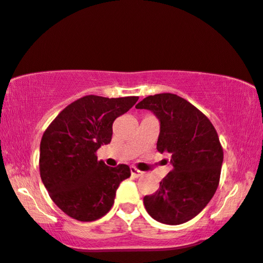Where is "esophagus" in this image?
I'll use <instances>...</instances> for the list:
<instances>
[{
	"label": "esophagus",
	"mask_w": 263,
	"mask_h": 263,
	"mask_svg": "<svg viewBox=\"0 0 263 263\" xmlns=\"http://www.w3.org/2000/svg\"><path fill=\"white\" fill-rule=\"evenodd\" d=\"M129 170H131V174H132V176H134L135 178H139V177L143 176L142 171L137 170V168H136V167H131V168H129Z\"/></svg>",
	"instance_id": "esophagus-1"
}]
</instances>
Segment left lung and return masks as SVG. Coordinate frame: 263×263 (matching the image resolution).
Wrapping results in <instances>:
<instances>
[{
  "label": "left lung",
  "mask_w": 263,
  "mask_h": 263,
  "mask_svg": "<svg viewBox=\"0 0 263 263\" xmlns=\"http://www.w3.org/2000/svg\"><path fill=\"white\" fill-rule=\"evenodd\" d=\"M136 108L160 120L156 149L170 154L173 166L159 190L143 199L144 207L156 221L180 225L201 213L218 189L223 160L219 136L201 110L174 93L148 96Z\"/></svg>",
  "instance_id": "8db88e82"
}]
</instances>
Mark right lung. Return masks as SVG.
<instances>
[{"label":"right lung","instance_id":"obj_1","mask_svg":"<svg viewBox=\"0 0 263 263\" xmlns=\"http://www.w3.org/2000/svg\"><path fill=\"white\" fill-rule=\"evenodd\" d=\"M137 101V96H84L68 104L45 129L40 148L41 178L65 214L78 221H95L113 207L117 189L131 171L127 164L106 166L96 152L110 143L115 119Z\"/></svg>","mask_w":263,"mask_h":263}]
</instances>
